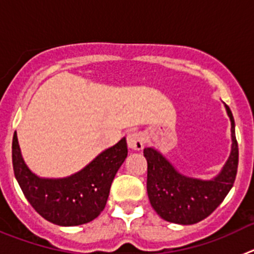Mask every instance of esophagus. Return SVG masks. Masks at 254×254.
Segmentation results:
<instances>
[{"instance_id": "1", "label": "esophagus", "mask_w": 254, "mask_h": 254, "mask_svg": "<svg viewBox=\"0 0 254 254\" xmlns=\"http://www.w3.org/2000/svg\"><path fill=\"white\" fill-rule=\"evenodd\" d=\"M127 143H128V147L132 150H142L143 143H145V136L141 132H131L127 136Z\"/></svg>"}]
</instances>
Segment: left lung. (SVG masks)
Wrapping results in <instances>:
<instances>
[{"mask_svg": "<svg viewBox=\"0 0 254 254\" xmlns=\"http://www.w3.org/2000/svg\"><path fill=\"white\" fill-rule=\"evenodd\" d=\"M232 122V151L225 165L210 181L183 176L158 150L146 147L147 194L152 208L161 219L181 225H192L206 219L232 190L238 170V142L232 111L225 105Z\"/></svg>", "mask_w": 254, "mask_h": 254, "instance_id": "1", "label": "left lung"}]
</instances>
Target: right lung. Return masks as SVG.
I'll list each match as a JSON object with an SVG mask.
<instances>
[{
	"label": "right lung",
	"instance_id": "right-lung-1",
	"mask_svg": "<svg viewBox=\"0 0 254 254\" xmlns=\"http://www.w3.org/2000/svg\"><path fill=\"white\" fill-rule=\"evenodd\" d=\"M127 152V142L123 137L72 176L40 178L26 167L16 132L12 138L13 173L22 193L40 216L60 226L82 225L99 216Z\"/></svg>",
	"mask_w": 254,
	"mask_h": 254
}]
</instances>
